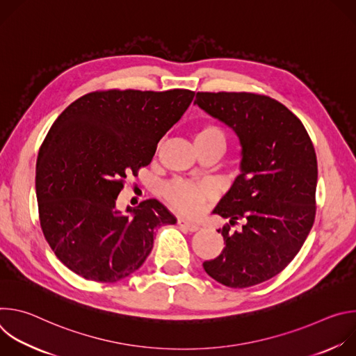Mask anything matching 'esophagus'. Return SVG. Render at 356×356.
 Listing matches in <instances>:
<instances>
[{
    "mask_svg": "<svg viewBox=\"0 0 356 356\" xmlns=\"http://www.w3.org/2000/svg\"><path fill=\"white\" fill-rule=\"evenodd\" d=\"M177 224H179L180 227H183V228L188 229L190 232H195V231H198V229H200V225H198V224L190 222V221H187V220H183V218L177 220Z\"/></svg>",
    "mask_w": 356,
    "mask_h": 356,
    "instance_id": "34e87169",
    "label": "esophagus"
}]
</instances>
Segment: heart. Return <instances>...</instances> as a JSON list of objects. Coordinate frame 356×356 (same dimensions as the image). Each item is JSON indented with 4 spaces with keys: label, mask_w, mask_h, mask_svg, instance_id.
I'll return each instance as SVG.
<instances>
[{
    "label": "heart",
    "mask_w": 356,
    "mask_h": 356,
    "mask_svg": "<svg viewBox=\"0 0 356 356\" xmlns=\"http://www.w3.org/2000/svg\"><path fill=\"white\" fill-rule=\"evenodd\" d=\"M220 142L225 146V134L224 131L214 125L206 124L197 129L195 132V143H210ZM216 195V190L209 183H195L190 180H175L165 186L163 197L168 204L181 213L188 216L198 214L207 201L213 200Z\"/></svg>",
    "instance_id": "b5f03b06"
}]
</instances>
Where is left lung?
Here are the masks:
<instances>
[{
    "mask_svg": "<svg viewBox=\"0 0 356 356\" xmlns=\"http://www.w3.org/2000/svg\"><path fill=\"white\" fill-rule=\"evenodd\" d=\"M194 103L231 127L242 146V173L214 213L242 229H218L224 249L202 264L218 283L243 289L279 275L298 253L316 218L317 156L302 122L255 92L198 91Z\"/></svg>",
    "mask_w": 356,
    "mask_h": 356,
    "instance_id": "obj_1",
    "label": "left lung"
}]
</instances>
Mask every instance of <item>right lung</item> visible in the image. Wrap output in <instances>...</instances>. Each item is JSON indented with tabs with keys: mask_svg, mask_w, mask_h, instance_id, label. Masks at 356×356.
Segmentation results:
<instances>
[{
	"mask_svg": "<svg viewBox=\"0 0 356 356\" xmlns=\"http://www.w3.org/2000/svg\"><path fill=\"white\" fill-rule=\"evenodd\" d=\"M194 91L98 90L72 103L50 127L36 161L43 236L76 275L115 283L138 270L162 224L176 218L155 198L124 214L125 179L154 158L158 142L181 118Z\"/></svg>",
	"mask_w": 356,
	"mask_h": 356,
	"instance_id": "add662e5",
	"label": "right lung"
}]
</instances>
